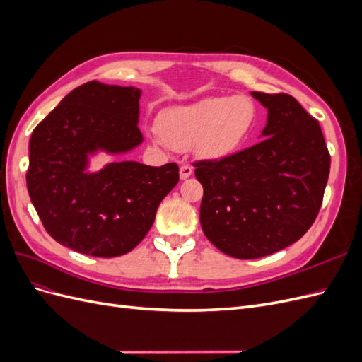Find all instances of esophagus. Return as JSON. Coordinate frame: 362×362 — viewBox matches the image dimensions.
Masks as SVG:
<instances>
[{
  "instance_id": "esophagus-1",
  "label": "esophagus",
  "mask_w": 362,
  "mask_h": 362,
  "mask_svg": "<svg viewBox=\"0 0 362 362\" xmlns=\"http://www.w3.org/2000/svg\"><path fill=\"white\" fill-rule=\"evenodd\" d=\"M193 173V168L190 166V164H184V166L180 168V178L181 180H187L189 177H192Z\"/></svg>"
}]
</instances>
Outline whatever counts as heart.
Returning <instances> with one entry per match:
<instances>
[{"mask_svg": "<svg viewBox=\"0 0 362 362\" xmlns=\"http://www.w3.org/2000/svg\"><path fill=\"white\" fill-rule=\"evenodd\" d=\"M258 107L247 95L205 98L163 112L157 141L177 151L193 148L205 160H223L245 146L258 122Z\"/></svg>", "mask_w": 362, "mask_h": 362, "instance_id": "obj_1", "label": "heart"}]
</instances>
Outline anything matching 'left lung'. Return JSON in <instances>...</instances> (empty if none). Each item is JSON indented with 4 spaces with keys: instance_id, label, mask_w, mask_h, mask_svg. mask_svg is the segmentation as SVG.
Here are the masks:
<instances>
[{
    "instance_id": "obj_1",
    "label": "left lung",
    "mask_w": 362,
    "mask_h": 362,
    "mask_svg": "<svg viewBox=\"0 0 362 362\" xmlns=\"http://www.w3.org/2000/svg\"><path fill=\"white\" fill-rule=\"evenodd\" d=\"M252 96L267 108L259 144L223 160L193 163L204 187L202 231L240 259L298 242L319 214L331 169L319 122L291 95Z\"/></svg>"
}]
</instances>
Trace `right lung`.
Wrapping results in <instances>:
<instances>
[{"mask_svg": "<svg viewBox=\"0 0 362 362\" xmlns=\"http://www.w3.org/2000/svg\"><path fill=\"white\" fill-rule=\"evenodd\" d=\"M137 87L89 81L76 87L35 128L27 189L43 228L84 255L113 258L133 250L157 208L178 184V164H107L86 172L98 151L125 154L144 141Z\"/></svg>", "mask_w": 362, "mask_h": 362, "instance_id": "obj_1", "label": "right lung"}]
</instances>
